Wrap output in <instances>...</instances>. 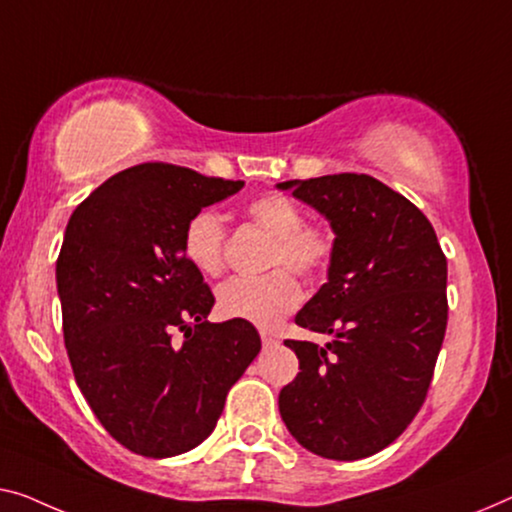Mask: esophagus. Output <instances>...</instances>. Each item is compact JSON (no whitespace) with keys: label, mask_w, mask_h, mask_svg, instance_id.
<instances>
[{"label":"esophagus","mask_w":512,"mask_h":512,"mask_svg":"<svg viewBox=\"0 0 512 512\" xmlns=\"http://www.w3.org/2000/svg\"><path fill=\"white\" fill-rule=\"evenodd\" d=\"M262 335V342H264V347H271V345H276V335H273L271 331H262L259 333Z\"/></svg>","instance_id":"obj_1"}]
</instances>
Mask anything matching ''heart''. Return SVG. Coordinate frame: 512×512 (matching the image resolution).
I'll return each mask as SVG.
<instances>
[{
    "instance_id": "heart-1",
    "label": "heart",
    "mask_w": 512,
    "mask_h": 512,
    "mask_svg": "<svg viewBox=\"0 0 512 512\" xmlns=\"http://www.w3.org/2000/svg\"><path fill=\"white\" fill-rule=\"evenodd\" d=\"M246 216L271 236L269 266L264 276L232 278L218 289V308L225 317L257 326H273L301 303V285L290 268L303 278H322L335 257V232L326 223L303 220L292 197L264 193L246 204ZM227 230L213 209H200L186 220L181 234L183 257L204 276H220L225 269ZM289 265L288 270L284 269Z\"/></svg>"
}]
</instances>
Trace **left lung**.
I'll list each match as a JSON object with an SVG mask.
<instances>
[{
	"mask_svg": "<svg viewBox=\"0 0 512 512\" xmlns=\"http://www.w3.org/2000/svg\"><path fill=\"white\" fill-rule=\"evenodd\" d=\"M329 218V282L294 322L326 347L285 340L299 375L280 416L310 453L361 460L393 444L421 411L446 335L448 264L425 213L368 174L278 183Z\"/></svg>",
	"mask_w": 512,
	"mask_h": 512,
	"instance_id": "left-lung-1",
	"label": "left lung"
}]
</instances>
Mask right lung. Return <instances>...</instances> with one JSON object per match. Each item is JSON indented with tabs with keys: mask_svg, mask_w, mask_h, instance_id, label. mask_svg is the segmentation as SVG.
<instances>
[{
	"mask_svg": "<svg viewBox=\"0 0 512 512\" xmlns=\"http://www.w3.org/2000/svg\"><path fill=\"white\" fill-rule=\"evenodd\" d=\"M241 188L142 163L98 186L66 225L57 292L68 361L98 421L137 455L202 444L262 349L250 322H207L216 299L181 250L186 220Z\"/></svg>",
	"mask_w": 512,
	"mask_h": 512,
	"instance_id": "add662e5",
	"label": "right lung"
}]
</instances>
